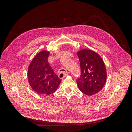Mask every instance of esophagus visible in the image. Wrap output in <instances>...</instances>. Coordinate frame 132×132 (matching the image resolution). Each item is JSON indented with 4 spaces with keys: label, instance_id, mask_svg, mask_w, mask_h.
<instances>
[{
    "label": "esophagus",
    "instance_id": "34e87169",
    "mask_svg": "<svg viewBox=\"0 0 132 132\" xmlns=\"http://www.w3.org/2000/svg\"><path fill=\"white\" fill-rule=\"evenodd\" d=\"M65 70V71H62V72H61V73H59V77L60 78L62 79V78H64L65 77H66V76L68 75L67 71L66 70Z\"/></svg>",
    "mask_w": 132,
    "mask_h": 132
}]
</instances>
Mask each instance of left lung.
Returning a JSON list of instances; mask_svg holds the SVG:
<instances>
[{"instance_id":"obj_1","label":"left lung","mask_w":132,"mask_h":132,"mask_svg":"<svg viewBox=\"0 0 132 132\" xmlns=\"http://www.w3.org/2000/svg\"><path fill=\"white\" fill-rule=\"evenodd\" d=\"M80 64L81 77L77 81L79 90L87 96L97 94L105 85L107 79L104 62L95 51L82 49L77 52Z\"/></svg>"}]
</instances>
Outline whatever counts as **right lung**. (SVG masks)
Segmentation results:
<instances>
[{"instance_id": "obj_1", "label": "right lung", "mask_w": 132, "mask_h": 132, "mask_svg": "<svg viewBox=\"0 0 132 132\" xmlns=\"http://www.w3.org/2000/svg\"><path fill=\"white\" fill-rule=\"evenodd\" d=\"M50 54V51L47 50L39 52L28 67L29 84L36 93L40 95H50L54 93L62 80L50 65L48 61Z\"/></svg>"}]
</instances>
